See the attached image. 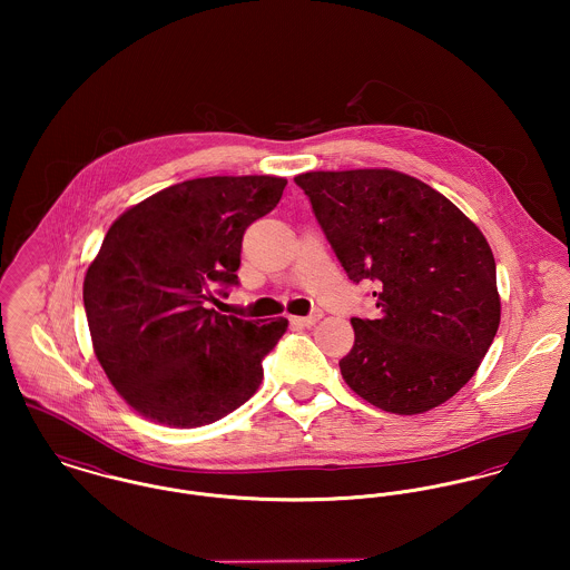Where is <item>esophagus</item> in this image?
I'll return each instance as SVG.
<instances>
[{"instance_id": "1", "label": "esophagus", "mask_w": 570, "mask_h": 570, "mask_svg": "<svg viewBox=\"0 0 570 570\" xmlns=\"http://www.w3.org/2000/svg\"><path fill=\"white\" fill-rule=\"evenodd\" d=\"M321 318H323V314L316 312V314H312V316H292L289 323L296 326H314Z\"/></svg>"}]
</instances>
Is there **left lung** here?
Listing matches in <instances>:
<instances>
[{
  "label": "left lung",
  "mask_w": 570,
  "mask_h": 570,
  "mask_svg": "<svg viewBox=\"0 0 570 570\" xmlns=\"http://www.w3.org/2000/svg\"><path fill=\"white\" fill-rule=\"evenodd\" d=\"M294 181L353 283H375V321L351 318L344 382L373 406L419 414L454 397L500 325L488 239L448 197L391 168L312 170Z\"/></svg>",
  "instance_id": "left-lung-1"
}]
</instances>
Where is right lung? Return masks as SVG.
Segmentation results:
<instances>
[{
	"mask_svg": "<svg viewBox=\"0 0 570 570\" xmlns=\"http://www.w3.org/2000/svg\"><path fill=\"white\" fill-rule=\"evenodd\" d=\"M287 179L197 177L147 197L107 230L82 283L94 353L118 395L170 428H199L245 404L287 331L206 303L239 285L245 228L276 208Z\"/></svg>",
	"mask_w": 570,
	"mask_h": 570,
	"instance_id": "right-lung-1",
	"label": "right lung"
}]
</instances>
